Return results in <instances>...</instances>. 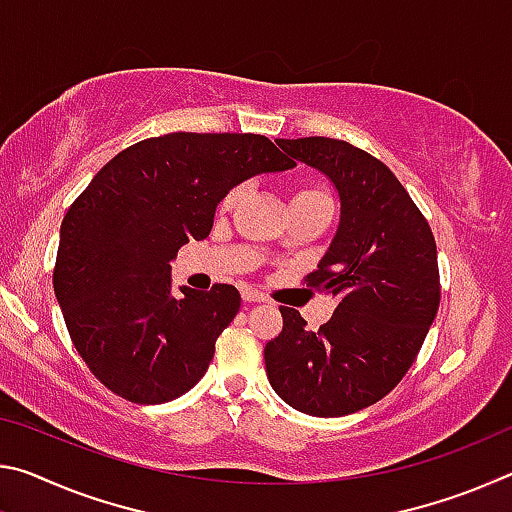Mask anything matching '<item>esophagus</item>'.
Masks as SVG:
<instances>
[{
  "label": "esophagus",
  "instance_id": "34e87169",
  "mask_svg": "<svg viewBox=\"0 0 512 512\" xmlns=\"http://www.w3.org/2000/svg\"><path fill=\"white\" fill-rule=\"evenodd\" d=\"M241 298H244L246 302H264V300H266L264 293H259V291H255V289H250V287L241 289Z\"/></svg>",
  "mask_w": 512,
  "mask_h": 512
}]
</instances>
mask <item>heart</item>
I'll list each match as a JSON object with an SVG mask.
<instances>
[{"instance_id": "heart-1", "label": "heart", "mask_w": 512, "mask_h": 512, "mask_svg": "<svg viewBox=\"0 0 512 512\" xmlns=\"http://www.w3.org/2000/svg\"><path fill=\"white\" fill-rule=\"evenodd\" d=\"M241 196V189L235 187L230 189L225 198L221 201V210H230L232 205L239 201ZM291 205H320V207H334L332 196L325 187H318V185H307V187H298L296 192L291 196Z\"/></svg>"}]
</instances>
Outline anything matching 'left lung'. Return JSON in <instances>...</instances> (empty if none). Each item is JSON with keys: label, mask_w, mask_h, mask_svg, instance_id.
<instances>
[{"label": "left lung", "mask_w": 512, "mask_h": 512, "mask_svg": "<svg viewBox=\"0 0 512 512\" xmlns=\"http://www.w3.org/2000/svg\"><path fill=\"white\" fill-rule=\"evenodd\" d=\"M293 160L329 178L341 219L307 287L334 296L318 332L300 311L264 348L266 377L284 402L318 418H341L379 402L418 357L440 305L436 241L384 162L332 137L277 140Z\"/></svg>", "instance_id": "1"}]
</instances>
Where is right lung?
I'll return each mask as SVG.
<instances>
[{
  "label": "right lung",
  "instance_id": "obj_1",
  "mask_svg": "<svg viewBox=\"0 0 512 512\" xmlns=\"http://www.w3.org/2000/svg\"><path fill=\"white\" fill-rule=\"evenodd\" d=\"M293 167L264 135L169 133L128 146L92 178L60 225L54 293L101 384L162 404L201 381L241 296L232 284L173 296L171 259L210 235L232 187Z\"/></svg>",
  "mask_w": 512,
  "mask_h": 512
}]
</instances>
